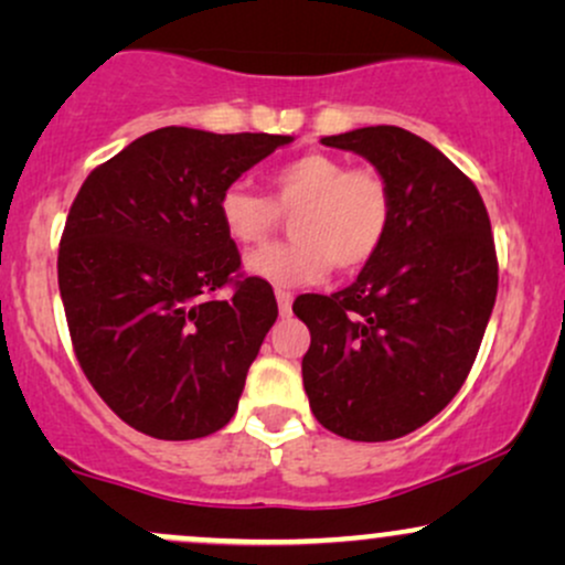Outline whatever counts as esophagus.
<instances>
[{
	"label": "esophagus",
	"instance_id": "obj_1",
	"mask_svg": "<svg viewBox=\"0 0 565 565\" xmlns=\"http://www.w3.org/2000/svg\"><path fill=\"white\" fill-rule=\"evenodd\" d=\"M276 302H278V313H281V316L291 313V291L276 289Z\"/></svg>",
	"mask_w": 565,
	"mask_h": 565
}]
</instances>
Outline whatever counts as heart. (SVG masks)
I'll return each mask as SVG.
<instances>
[{
	"label": "heart",
	"mask_w": 565,
	"mask_h": 565,
	"mask_svg": "<svg viewBox=\"0 0 565 565\" xmlns=\"http://www.w3.org/2000/svg\"><path fill=\"white\" fill-rule=\"evenodd\" d=\"M270 199L231 183L217 199V217L231 242L263 244L291 215V242L265 246L244 260V270L278 289L308 287L329 268L355 270L380 252L393 220V193L374 167L308 151L270 172Z\"/></svg>",
	"instance_id": "b5f03b06"
}]
</instances>
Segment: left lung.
Segmentation results:
<instances>
[{"mask_svg":"<svg viewBox=\"0 0 565 565\" xmlns=\"http://www.w3.org/2000/svg\"><path fill=\"white\" fill-rule=\"evenodd\" d=\"M321 142L385 174L393 220L350 287L291 308L310 329L302 385L327 430L393 440L430 423L468 380L497 300L489 212L472 180L408 129Z\"/></svg>","mask_w":565,"mask_h":565,"instance_id":"left-lung-1","label":"left lung"}]
</instances>
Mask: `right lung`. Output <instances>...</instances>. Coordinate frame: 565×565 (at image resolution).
<instances>
[{
    "mask_svg": "<svg viewBox=\"0 0 565 565\" xmlns=\"http://www.w3.org/2000/svg\"><path fill=\"white\" fill-rule=\"evenodd\" d=\"M291 135L161 127L89 172L71 204L57 284L76 359L135 430L191 440L231 423L274 327L270 284L233 276L217 199ZM234 284L231 301L212 290Z\"/></svg>",
    "mask_w": 565,
    "mask_h": 565,
    "instance_id": "right-lung-1",
    "label": "right lung"
}]
</instances>
